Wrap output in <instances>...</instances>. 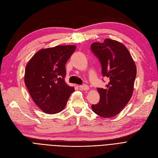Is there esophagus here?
Masks as SVG:
<instances>
[{"label": "esophagus", "instance_id": "1", "mask_svg": "<svg viewBox=\"0 0 158 158\" xmlns=\"http://www.w3.org/2000/svg\"><path fill=\"white\" fill-rule=\"evenodd\" d=\"M79 88L82 89V90H88L89 89V87L88 86L86 85H81V86H79Z\"/></svg>", "mask_w": 158, "mask_h": 158}]
</instances>
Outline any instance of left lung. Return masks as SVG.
<instances>
[{
  "label": "left lung",
  "mask_w": 158,
  "mask_h": 158,
  "mask_svg": "<svg viewBox=\"0 0 158 158\" xmlns=\"http://www.w3.org/2000/svg\"><path fill=\"white\" fill-rule=\"evenodd\" d=\"M91 49L101 63L102 76L109 79L104 88H97L100 101L92 109L101 117L111 118L130 101L136 66L127 47L118 41L106 38L103 43H93Z\"/></svg>",
  "instance_id": "obj_1"
}]
</instances>
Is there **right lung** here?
I'll return each mask as SVG.
<instances>
[{"mask_svg":"<svg viewBox=\"0 0 158 158\" xmlns=\"http://www.w3.org/2000/svg\"><path fill=\"white\" fill-rule=\"evenodd\" d=\"M76 45H57L42 48L27 63L24 82L29 93L40 109L47 114L61 112L75 89L66 84L65 64Z\"/></svg>","mask_w":158,"mask_h":158,"instance_id":"obj_1","label":"right lung"}]
</instances>
